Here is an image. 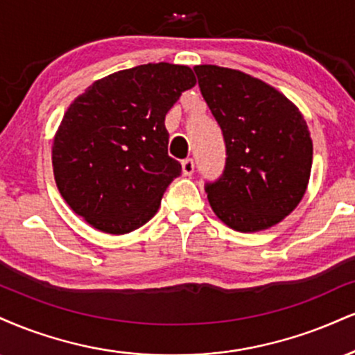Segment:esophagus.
Masks as SVG:
<instances>
[{
  "instance_id": "1",
  "label": "esophagus",
  "mask_w": 355,
  "mask_h": 355,
  "mask_svg": "<svg viewBox=\"0 0 355 355\" xmlns=\"http://www.w3.org/2000/svg\"><path fill=\"white\" fill-rule=\"evenodd\" d=\"M182 172L185 177H191L195 172V162L193 159H185L182 162Z\"/></svg>"
}]
</instances>
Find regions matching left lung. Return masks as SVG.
Listing matches in <instances>:
<instances>
[{"mask_svg":"<svg viewBox=\"0 0 355 355\" xmlns=\"http://www.w3.org/2000/svg\"><path fill=\"white\" fill-rule=\"evenodd\" d=\"M225 139V170L205 183L216 216L236 232L279 223L304 196L313 140L293 102L275 87L228 67H193Z\"/></svg>","mask_w":355,"mask_h":355,"instance_id":"1","label":"left lung"}]
</instances>
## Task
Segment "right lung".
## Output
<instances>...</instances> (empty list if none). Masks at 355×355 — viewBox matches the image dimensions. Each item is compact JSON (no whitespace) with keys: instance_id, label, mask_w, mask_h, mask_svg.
Wrapping results in <instances>:
<instances>
[{"instance_id":"1","label":"right lung","mask_w":355,"mask_h":355,"mask_svg":"<svg viewBox=\"0 0 355 355\" xmlns=\"http://www.w3.org/2000/svg\"><path fill=\"white\" fill-rule=\"evenodd\" d=\"M196 84L190 67L142 64L96 80L64 114L53 144L55 185L94 228L130 233L182 173L165 115Z\"/></svg>"}]
</instances>
